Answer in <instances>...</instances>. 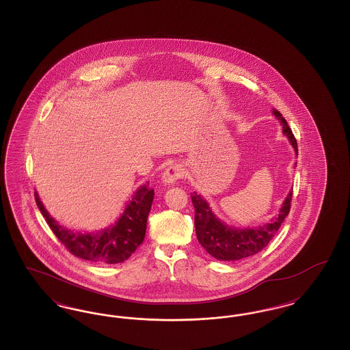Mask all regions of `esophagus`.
Instances as JSON below:
<instances>
[{
  "label": "esophagus",
  "mask_w": 350,
  "mask_h": 350,
  "mask_svg": "<svg viewBox=\"0 0 350 350\" xmlns=\"http://www.w3.org/2000/svg\"><path fill=\"white\" fill-rule=\"evenodd\" d=\"M183 173H185V172H183L181 165H178V164H172L170 167H167V169L164 170L161 180H163V183H176L177 180L183 178Z\"/></svg>",
  "instance_id": "esophagus-1"
}]
</instances>
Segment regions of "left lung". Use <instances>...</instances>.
Instances as JSON below:
<instances>
[{
    "label": "left lung",
    "instance_id": "left-lung-1",
    "mask_svg": "<svg viewBox=\"0 0 350 350\" xmlns=\"http://www.w3.org/2000/svg\"><path fill=\"white\" fill-rule=\"evenodd\" d=\"M273 114L281 122L283 133L288 137L293 148L298 154V144L293 131L290 130L286 119L278 110H273ZM293 191L288 193L283 202L278 217L254 228H232L221 221L211 211L208 203L197 193H191V202L194 204L196 215V232L200 245L208 254L221 261H236L245 257H250L264 250L274 234L278 232L284 217L288 215L291 207Z\"/></svg>",
    "mask_w": 350,
    "mask_h": 350
}]
</instances>
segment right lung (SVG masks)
<instances>
[{
	"instance_id": "obj_1",
	"label": "right lung",
	"mask_w": 350,
	"mask_h": 350,
	"mask_svg": "<svg viewBox=\"0 0 350 350\" xmlns=\"http://www.w3.org/2000/svg\"><path fill=\"white\" fill-rule=\"evenodd\" d=\"M153 197L154 191L148 185L140 186L117 223L96 233L73 232L59 226L36 193L35 202L52 232L73 256L100 265H110L126 261L143 243Z\"/></svg>"
}]
</instances>
